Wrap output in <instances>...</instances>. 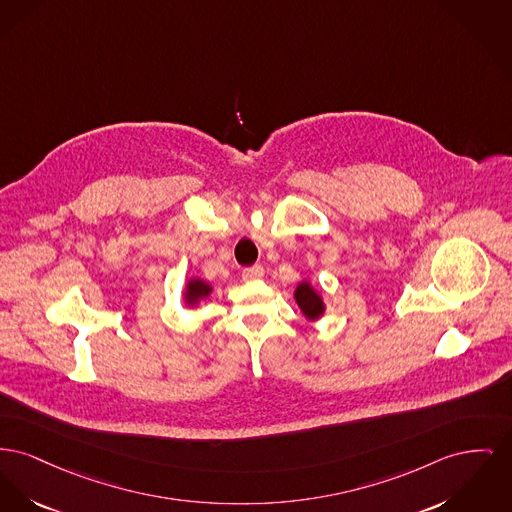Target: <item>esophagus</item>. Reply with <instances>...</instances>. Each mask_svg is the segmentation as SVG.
Listing matches in <instances>:
<instances>
[{"mask_svg":"<svg viewBox=\"0 0 512 512\" xmlns=\"http://www.w3.org/2000/svg\"><path fill=\"white\" fill-rule=\"evenodd\" d=\"M265 276V269L261 267V265H253V267H249V269H243L241 272V278L245 280V282H251V280H261Z\"/></svg>","mask_w":512,"mask_h":512,"instance_id":"esophagus-1","label":"esophagus"}]
</instances>
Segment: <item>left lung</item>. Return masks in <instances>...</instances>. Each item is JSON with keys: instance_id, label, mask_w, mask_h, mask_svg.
<instances>
[{"instance_id": "1", "label": "left lung", "mask_w": 512, "mask_h": 512, "mask_svg": "<svg viewBox=\"0 0 512 512\" xmlns=\"http://www.w3.org/2000/svg\"><path fill=\"white\" fill-rule=\"evenodd\" d=\"M294 300H296L298 307H300L301 315L307 321H311V323L319 321L325 315V311H327V303H325L323 294L309 280H301L300 284L296 286Z\"/></svg>"}]
</instances>
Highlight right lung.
Returning <instances> with one entry per match:
<instances>
[{
	"instance_id": "obj_1",
	"label": "right lung",
	"mask_w": 512,
	"mask_h": 512,
	"mask_svg": "<svg viewBox=\"0 0 512 512\" xmlns=\"http://www.w3.org/2000/svg\"><path fill=\"white\" fill-rule=\"evenodd\" d=\"M214 292L211 282L199 278V276H191L189 280H185V286L181 290V301L185 307L189 309H197L201 305V301L211 298Z\"/></svg>"
}]
</instances>
